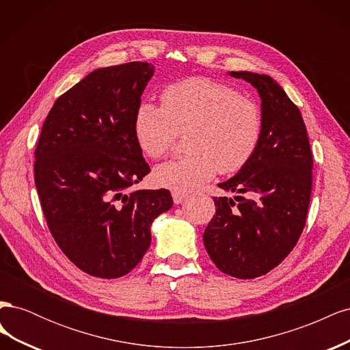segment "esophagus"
Wrapping results in <instances>:
<instances>
[{
	"mask_svg": "<svg viewBox=\"0 0 350 350\" xmlns=\"http://www.w3.org/2000/svg\"><path fill=\"white\" fill-rule=\"evenodd\" d=\"M172 198H174V203H175V204H181L183 201H185V200L188 198V194L179 193V191H174V193H172Z\"/></svg>",
	"mask_w": 350,
	"mask_h": 350,
	"instance_id": "obj_1",
	"label": "esophagus"
}]
</instances>
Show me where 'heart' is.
<instances>
[{
	"label": "heart",
	"instance_id": "heart-1",
	"mask_svg": "<svg viewBox=\"0 0 350 350\" xmlns=\"http://www.w3.org/2000/svg\"><path fill=\"white\" fill-rule=\"evenodd\" d=\"M162 107L142 102L134 115V135L150 159L163 157L176 135L185 137V156L154 169L157 185L185 193L217 171L235 174L256 153L262 116L258 105L225 83L193 77L169 84Z\"/></svg>",
	"mask_w": 350,
	"mask_h": 350
}]
</instances>
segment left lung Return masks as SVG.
<instances>
[{
	"label": "left lung",
	"mask_w": 350,
	"mask_h": 350,
	"mask_svg": "<svg viewBox=\"0 0 350 350\" xmlns=\"http://www.w3.org/2000/svg\"><path fill=\"white\" fill-rule=\"evenodd\" d=\"M261 98V140L251 161L228 181L234 198L215 197L216 215L203 241L216 267L254 279L289 256L306 221L312 188V152L298 107L266 74L230 71Z\"/></svg>",
	"instance_id": "left-lung-1"
}]
</instances>
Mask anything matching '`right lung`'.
<instances>
[{
  "instance_id": "right-lung-1",
  "label": "right lung",
  "mask_w": 350,
  "mask_h": 350,
  "mask_svg": "<svg viewBox=\"0 0 350 350\" xmlns=\"http://www.w3.org/2000/svg\"><path fill=\"white\" fill-rule=\"evenodd\" d=\"M154 67L98 68L55 100L35 150V184L48 228L84 273L116 279L150 247L153 220L171 193L131 185L150 172L134 135V115Z\"/></svg>"
}]
</instances>
